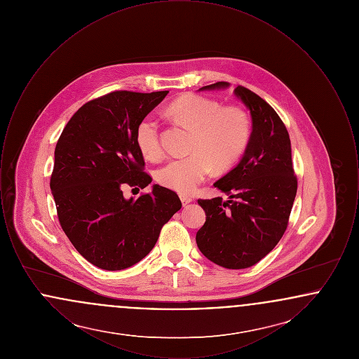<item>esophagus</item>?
Wrapping results in <instances>:
<instances>
[{"label": "esophagus", "mask_w": 359, "mask_h": 359, "mask_svg": "<svg viewBox=\"0 0 359 359\" xmlns=\"http://www.w3.org/2000/svg\"><path fill=\"white\" fill-rule=\"evenodd\" d=\"M180 201H182V205H187L192 202V199L189 198V196H186V195H180Z\"/></svg>", "instance_id": "obj_1"}]
</instances>
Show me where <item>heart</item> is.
Segmentation results:
<instances>
[{"instance_id":"b5f03b06","label":"heart","mask_w":359,"mask_h":359,"mask_svg":"<svg viewBox=\"0 0 359 359\" xmlns=\"http://www.w3.org/2000/svg\"><path fill=\"white\" fill-rule=\"evenodd\" d=\"M170 113L194 129L188 147L191 154L173 158L156 173L161 186L179 194L194 192L214 167L223 171L236 165L249 147L252 126L238 109L223 107L211 98L189 94L172 102ZM136 144L148 160L156 161L164 154L160 123L154 114L137 123Z\"/></svg>"}]
</instances>
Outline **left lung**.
Instances as JSON below:
<instances>
[{"label":"left lung","mask_w":359,"mask_h":359,"mask_svg":"<svg viewBox=\"0 0 359 359\" xmlns=\"http://www.w3.org/2000/svg\"><path fill=\"white\" fill-rule=\"evenodd\" d=\"M227 86L217 82L201 90ZM234 93L250 110L253 132L238 165L214 184L229 195V201H198L205 222L196 233V243L214 264L245 269L272 252L284 236L297 177L288 130L273 107L243 86H237Z\"/></svg>","instance_id":"obj_1"}]
</instances>
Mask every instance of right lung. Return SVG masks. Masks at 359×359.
<instances>
[{
  "mask_svg": "<svg viewBox=\"0 0 359 359\" xmlns=\"http://www.w3.org/2000/svg\"><path fill=\"white\" fill-rule=\"evenodd\" d=\"M167 94H104L85 103L57 140L50 187L59 223L74 248L104 271L141 261L182 208L175 191L157 184L136 201H126L121 189L125 184L145 188L152 182L137 148V123Z\"/></svg>",
  "mask_w": 359,
  "mask_h": 359,
  "instance_id": "add662e5",
  "label": "right lung"
}]
</instances>
